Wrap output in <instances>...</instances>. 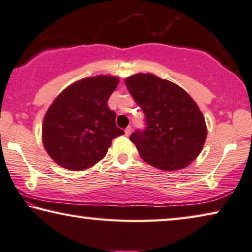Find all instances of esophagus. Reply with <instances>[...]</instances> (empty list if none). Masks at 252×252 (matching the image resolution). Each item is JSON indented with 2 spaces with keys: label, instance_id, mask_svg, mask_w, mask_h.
Segmentation results:
<instances>
[{
  "label": "esophagus",
  "instance_id": "esophagus-1",
  "mask_svg": "<svg viewBox=\"0 0 252 252\" xmlns=\"http://www.w3.org/2000/svg\"><path fill=\"white\" fill-rule=\"evenodd\" d=\"M130 133H131V127L128 126V127H127V128L125 129V135H126V136H129Z\"/></svg>",
  "mask_w": 252,
  "mask_h": 252
}]
</instances>
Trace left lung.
Segmentation results:
<instances>
[{"label":"left lung","instance_id":"obj_1","mask_svg":"<svg viewBox=\"0 0 252 252\" xmlns=\"http://www.w3.org/2000/svg\"><path fill=\"white\" fill-rule=\"evenodd\" d=\"M125 84L145 114L146 129L129 137L141 158L163 171L189 166L201 153L208 134L196 102L180 86L153 73H136Z\"/></svg>","mask_w":252,"mask_h":252}]
</instances>
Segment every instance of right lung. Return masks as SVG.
I'll list each match as a JSON object with an SVG mask.
<instances>
[{
  "label": "right lung",
  "instance_id": "right-lung-1",
  "mask_svg": "<svg viewBox=\"0 0 252 252\" xmlns=\"http://www.w3.org/2000/svg\"><path fill=\"white\" fill-rule=\"evenodd\" d=\"M118 77L96 76L73 82L53 100L44 115L42 143L49 156L70 171L94 166L111 141L124 134L115 123L108 99Z\"/></svg>",
  "mask_w": 252,
  "mask_h": 252
}]
</instances>
